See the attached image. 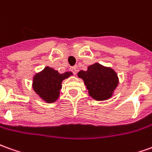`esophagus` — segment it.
<instances>
[{
    "instance_id": "34e87169",
    "label": "esophagus",
    "mask_w": 152,
    "mask_h": 152,
    "mask_svg": "<svg viewBox=\"0 0 152 152\" xmlns=\"http://www.w3.org/2000/svg\"><path fill=\"white\" fill-rule=\"evenodd\" d=\"M71 70H72V72L74 74H76V72H77V68H76V66H72V67L71 68Z\"/></svg>"
}]
</instances>
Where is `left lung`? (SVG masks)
<instances>
[{
  "mask_svg": "<svg viewBox=\"0 0 152 152\" xmlns=\"http://www.w3.org/2000/svg\"><path fill=\"white\" fill-rule=\"evenodd\" d=\"M77 76L84 80L90 96L98 101L111 98L118 85L115 71L97 62L89 66L87 71H80Z\"/></svg>",
  "mask_w": 152,
  "mask_h": 152,
  "instance_id": "1",
  "label": "left lung"
}]
</instances>
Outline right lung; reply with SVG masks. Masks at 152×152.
<instances>
[{"mask_svg": "<svg viewBox=\"0 0 152 152\" xmlns=\"http://www.w3.org/2000/svg\"><path fill=\"white\" fill-rule=\"evenodd\" d=\"M72 72L59 73L52 67L46 66L33 78V89L40 98L47 103H53L59 97L61 82L68 78Z\"/></svg>", "mask_w": 152, "mask_h": 152, "instance_id": "obj_1", "label": "right lung"}]
</instances>
